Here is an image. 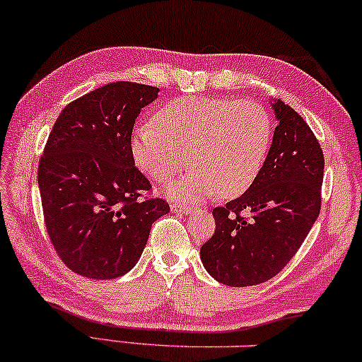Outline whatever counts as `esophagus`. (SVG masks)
I'll return each instance as SVG.
<instances>
[{
  "label": "esophagus",
  "mask_w": 362,
  "mask_h": 362,
  "mask_svg": "<svg viewBox=\"0 0 362 362\" xmlns=\"http://www.w3.org/2000/svg\"><path fill=\"white\" fill-rule=\"evenodd\" d=\"M191 210H194V207L189 204H180V202L171 204V212L175 214H189Z\"/></svg>",
  "instance_id": "1"
}]
</instances>
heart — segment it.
I'll return each mask as SVG.
<instances>
[{
  "mask_svg": "<svg viewBox=\"0 0 362 362\" xmlns=\"http://www.w3.org/2000/svg\"><path fill=\"white\" fill-rule=\"evenodd\" d=\"M274 141V118L264 105L226 97H181L163 103L153 123L131 134L136 166L152 180H173L171 196L233 199L246 192L262 170Z\"/></svg>",
  "mask_w": 362,
  "mask_h": 362,
  "instance_id": "1",
  "label": "heart"
}]
</instances>
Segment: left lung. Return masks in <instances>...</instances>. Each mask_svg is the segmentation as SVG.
<instances>
[{"instance_id":"obj_1","label":"left lung","mask_w":362,"mask_h":362,"mask_svg":"<svg viewBox=\"0 0 362 362\" xmlns=\"http://www.w3.org/2000/svg\"><path fill=\"white\" fill-rule=\"evenodd\" d=\"M278 126L257 180L214 209L215 233L200 247L205 270L228 286H252L285 269L315 223L324 152L308 123L275 100Z\"/></svg>"}]
</instances>
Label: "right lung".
Returning <instances> with one entry per match:
<instances>
[{
	"instance_id": "right-lung-1",
	"label": "right lung",
	"mask_w": 362,
	"mask_h": 362,
	"mask_svg": "<svg viewBox=\"0 0 362 362\" xmlns=\"http://www.w3.org/2000/svg\"><path fill=\"white\" fill-rule=\"evenodd\" d=\"M158 88L111 82L71 102L38 163L43 220L58 257L76 274L111 280L129 272L150 228L170 212L131 155V134Z\"/></svg>"
}]
</instances>
